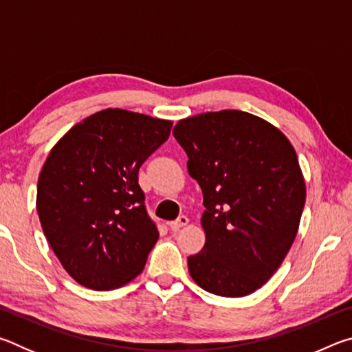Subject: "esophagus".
Segmentation results:
<instances>
[{
  "instance_id": "esophagus-1",
  "label": "esophagus",
  "mask_w": 352,
  "mask_h": 352,
  "mask_svg": "<svg viewBox=\"0 0 352 352\" xmlns=\"http://www.w3.org/2000/svg\"><path fill=\"white\" fill-rule=\"evenodd\" d=\"M188 222H189V219L186 216H180L177 220H172V222H169V228L172 231H177V230H180L182 226L188 225Z\"/></svg>"
}]
</instances>
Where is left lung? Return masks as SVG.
<instances>
[{
	"label": "left lung",
	"mask_w": 352,
	"mask_h": 352,
	"mask_svg": "<svg viewBox=\"0 0 352 352\" xmlns=\"http://www.w3.org/2000/svg\"><path fill=\"white\" fill-rule=\"evenodd\" d=\"M172 133L206 208V242L188 258L190 276L214 295L253 294L283 264L300 226L306 184L294 146L241 110L180 119Z\"/></svg>",
	"instance_id": "left-lung-1"
}]
</instances>
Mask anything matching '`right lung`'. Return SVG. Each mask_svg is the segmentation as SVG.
Returning <instances> with one entry per match:
<instances>
[{
    "mask_svg": "<svg viewBox=\"0 0 352 352\" xmlns=\"http://www.w3.org/2000/svg\"><path fill=\"white\" fill-rule=\"evenodd\" d=\"M172 121L107 109L65 133L37 184V212L52 252L83 287L111 290L144 269L158 241L138 184L141 164Z\"/></svg>",
    "mask_w": 352,
    "mask_h": 352,
    "instance_id": "right-lung-1",
    "label": "right lung"
}]
</instances>
